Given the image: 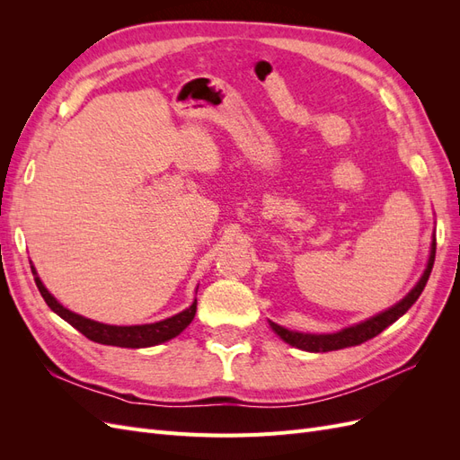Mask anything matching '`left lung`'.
<instances>
[{"label":"left lung","instance_id":"obj_1","mask_svg":"<svg viewBox=\"0 0 460 460\" xmlns=\"http://www.w3.org/2000/svg\"><path fill=\"white\" fill-rule=\"evenodd\" d=\"M434 261H436V235H434V240H431L426 270L422 272L420 280L416 282V286L409 291V294L402 297L399 303H395L394 307H389L387 311H382L376 316H370V318L363 320V323H358L355 326L343 328V330L333 332V333H305V332L288 330L280 324L270 323V320H269V324L274 330V333H278V336H280L286 343H289L291 347H297V349L309 351V353L338 351V349H345V347L360 345V343H365L367 340H372V338L378 336L380 332H384L389 324H394L399 316H402L412 307L414 301L420 297L422 289L426 288L431 267H434Z\"/></svg>","mask_w":460,"mask_h":460}]
</instances>
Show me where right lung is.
<instances>
[{"mask_svg": "<svg viewBox=\"0 0 460 460\" xmlns=\"http://www.w3.org/2000/svg\"><path fill=\"white\" fill-rule=\"evenodd\" d=\"M32 274H34V282L40 289L41 297L48 303V307L59 314L63 320H66L68 324L75 326L80 333L95 343L102 345H115V347H130V349H140V347H153L169 341L172 338H176L180 332H184L190 323L196 316V309H198V299H193V303L190 305L188 309H184L182 313H178L171 318L159 320V323H151V324H136V326H113V324H103L97 323V320L86 318L82 314H76L73 311H68L66 307L55 299L48 288L44 286V282L40 280V276L36 272L34 267ZM198 294V289H196Z\"/></svg>", "mask_w": 460, "mask_h": 460, "instance_id": "right-lung-1", "label": "right lung"}]
</instances>
